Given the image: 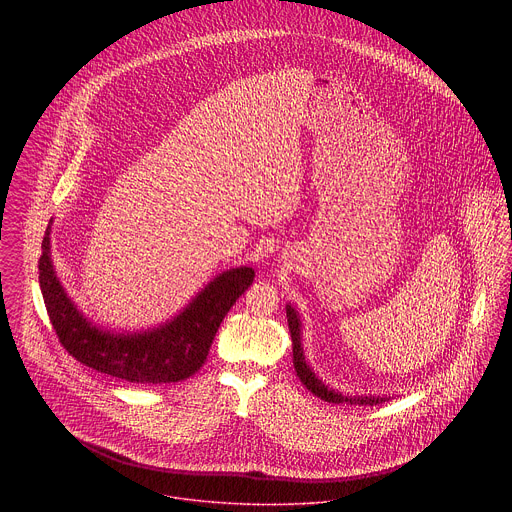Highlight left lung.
<instances>
[{"mask_svg": "<svg viewBox=\"0 0 512 512\" xmlns=\"http://www.w3.org/2000/svg\"><path fill=\"white\" fill-rule=\"evenodd\" d=\"M286 315H288V325H290V335H292L293 347V366L295 372L299 376V380L305 384L307 390H311L317 398L331 402V404H378V402H386L390 400V396H353V394H343L339 390L329 388L305 361L303 355V345H301V319L299 313L293 309L292 303L286 305Z\"/></svg>", "mask_w": 512, "mask_h": 512, "instance_id": "obj_1", "label": "left lung"}]
</instances>
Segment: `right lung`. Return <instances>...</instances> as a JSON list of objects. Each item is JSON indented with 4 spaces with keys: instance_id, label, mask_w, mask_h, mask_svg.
I'll return each instance as SVG.
<instances>
[{
    "instance_id": "obj_1",
    "label": "right lung",
    "mask_w": 512,
    "mask_h": 512,
    "mask_svg": "<svg viewBox=\"0 0 512 512\" xmlns=\"http://www.w3.org/2000/svg\"><path fill=\"white\" fill-rule=\"evenodd\" d=\"M51 224L53 219L41 244L39 284L53 329L78 363L128 382L167 384L193 376L205 363L224 315L254 282L252 268H230L165 323L146 331H108L84 317L57 278Z\"/></svg>"
}]
</instances>
